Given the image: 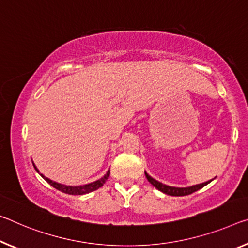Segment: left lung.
<instances>
[{
    "instance_id": "obj_1",
    "label": "left lung",
    "mask_w": 248,
    "mask_h": 248,
    "mask_svg": "<svg viewBox=\"0 0 248 248\" xmlns=\"http://www.w3.org/2000/svg\"><path fill=\"white\" fill-rule=\"evenodd\" d=\"M144 174H145V176H147L149 182H150L155 188H158L159 191L163 192V193H166L168 195H172V196H184V195L192 194L193 192L200 190V188H202L203 186H205L206 184H209L212 181V180H210V181H207V182L200 183V184H196V186H192L188 187H174V186H166V184H163V183L159 182V181L155 180L153 178H151V176L149 175L147 172H144Z\"/></svg>"
}]
</instances>
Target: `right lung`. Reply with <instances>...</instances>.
<instances>
[{"label": "right lung", "instance_id": "add662e5", "mask_svg": "<svg viewBox=\"0 0 248 248\" xmlns=\"http://www.w3.org/2000/svg\"><path fill=\"white\" fill-rule=\"evenodd\" d=\"M33 166L35 168V170H36L38 173L39 171L37 170V168L35 167V164L33 163ZM41 174V173H39ZM109 174H110V171H108L107 173L105 174L104 178H101L99 180L95 181V182H92V183H88V184H85V186H65V184H61V183H57L55 182V181H52L48 178H46L43 174L42 178L44 179L47 183H49L50 186H54L55 188H57L58 191H62L64 192L66 194H72V195H82V194H86V193H89V192H93L95 190H98V188L104 186V183L107 181V179L109 178Z\"/></svg>", "mask_w": 248, "mask_h": 248}]
</instances>
